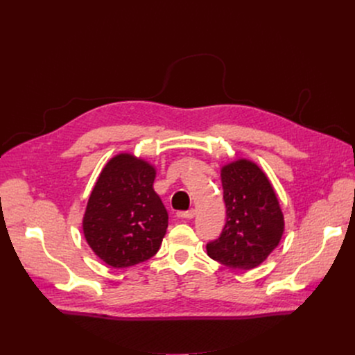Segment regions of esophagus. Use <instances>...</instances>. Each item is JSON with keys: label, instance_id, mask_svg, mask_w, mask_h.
<instances>
[{"label": "esophagus", "instance_id": "1", "mask_svg": "<svg viewBox=\"0 0 355 355\" xmlns=\"http://www.w3.org/2000/svg\"><path fill=\"white\" fill-rule=\"evenodd\" d=\"M178 216H180L181 219H185V220L193 219V216H195V209H189V211H185V212H180Z\"/></svg>", "mask_w": 355, "mask_h": 355}]
</instances>
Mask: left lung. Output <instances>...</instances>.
Returning a JSON list of instances; mask_svg holds the SVG:
<instances>
[{"label":"left lung","mask_w":355,"mask_h":355,"mask_svg":"<svg viewBox=\"0 0 355 355\" xmlns=\"http://www.w3.org/2000/svg\"><path fill=\"white\" fill-rule=\"evenodd\" d=\"M226 225L207 244L208 256L233 270L260 266L278 245L284 215L275 191L263 170L248 160L222 167Z\"/></svg>","instance_id":"1"}]
</instances>
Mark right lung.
Returning <instances> with one entry per match:
<instances>
[{
	"mask_svg": "<svg viewBox=\"0 0 355 355\" xmlns=\"http://www.w3.org/2000/svg\"><path fill=\"white\" fill-rule=\"evenodd\" d=\"M156 170L132 155H118L101 171L83 219L87 243L114 268L136 266L159 251L168 214L153 189Z\"/></svg>",
	"mask_w": 355,
	"mask_h": 355,
	"instance_id": "1",
	"label": "right lung"
}]
</instances>
